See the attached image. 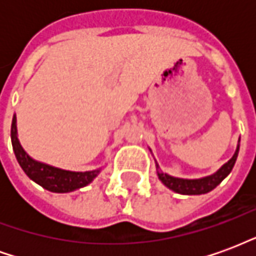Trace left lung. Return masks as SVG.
Segmentation results:
<instances>
[{
    "mask_svg": "<svg viewBox=\"0 0 256 256\" xmlns=\"http://www.w3.org/2000/svg\"><path fill=\"white\" fill-rule=\"evenodd\" d=\"M237 155H238V146L230 160L210 177L200 178V180H181V178L170 177L167 174L160 172L159 180L166 185L167 188H170L174 192L181 193V194H203V193L212 190L216 185H220L224 181V178L229 176V172H232V168L236 163Z\"/></svg>",
    "mask_w": 256,
    "mask_h": 256,
    "instance_id": "1",
    "label": "left lung"
}]
</instances>
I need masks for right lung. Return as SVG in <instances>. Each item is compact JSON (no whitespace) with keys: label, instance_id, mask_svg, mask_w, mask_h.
Listing matches in <instances>:
<instances>
[{"label":"right lung","instance_id":"obj_1","mask_svg":"<svg viewBox=\"0 0 256 256\" xmlns=\"http://www.w3.org/2000/svg\"><path fill=\"white\" fill-rule=\"evenodd\" d=\"M10 137H12V146H14V155L19 162L20 167L28 177L41 185L42 188L48 189L50 192L66 193L75 190V189L84 188L98 174V170L84 172H74L60 170L56 167L48 166L40 162H36L27 155L24 150L19 144V140L16 136V116L12 119V128H10Z\"/></svg>","mask_w":256,"mask_h":256}]
</instances>
